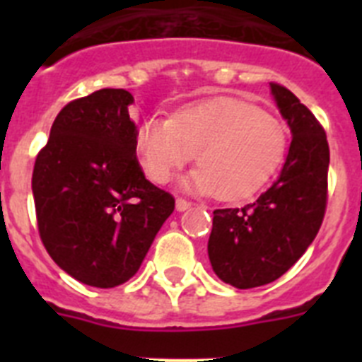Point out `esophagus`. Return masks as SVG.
Segmentation results:
<instances>
[{
    "mask_svg": "<svg viewBox=\"0 0 362 362\" xmlns=\"http://www.w3.org/2000/svg\"><path fill=\"white\" fill-rule=\"evenodd\" d=\"M188 209H190V201L183 199V197H177V199H175V210H177V212H185V210Z\"/></svg>",
    "mask_w": 362,
    "mask_h": 362,
    "instance_id": "1",
    "label": "esophagus"
}]
</instances>
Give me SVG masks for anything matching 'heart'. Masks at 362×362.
Instances as JSON below:
<instances>
[{
    "instance_id": "1",
    "label": "heart",
    "mask_w": 362,
    "mask_h": 362,
    "mask_svg": "<svg viewBox=\"0 0 362 362\" xmlns=\"http://www.w3.org/2000/svg\"><path fill=\"white\" fill-rule=\"evenodd\" d=\"M137 156L146 175L166 183L194 153L197 165L183 187L223 201L250 197L283 163L288 134L268 112L241 99L216 98L188 105L168 117L137 124Z\"/></svg>"
}]
</instances>
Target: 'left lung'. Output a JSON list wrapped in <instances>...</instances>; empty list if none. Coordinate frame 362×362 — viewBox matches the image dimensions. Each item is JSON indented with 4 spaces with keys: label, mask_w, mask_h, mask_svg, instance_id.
Masks as SVG:
<instances>
[{
    "label": "left lung",
    "mask_w": 362,
    "mask_h": 362,
    "mask_svg": "<svg viewBox=\"0 0 362 362\" xmlns=\"http://www.w3.org/2000/svg\"><path fill=\"white\" fill-rule=\"evenodd\" d=\"M292 132L279 177L243 209L214 210L209 257L223 283L239 290L279 279L306 252L326 210L330 148L312 112L284 86L270 83Z\"/></svg>",
    "instance_id": "obj_1"
}]
</instances>
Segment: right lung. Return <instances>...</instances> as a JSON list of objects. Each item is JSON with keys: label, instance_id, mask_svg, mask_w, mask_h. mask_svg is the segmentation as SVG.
I'll use <instances>...</instances> for the list:
<instances>
[{"label": "right lung", "instance_id": "add662e5", "mask_svg": "<svg viewBox=\"0 0 362 362\" xmlns=\"http://www.w3.org/2000/svg\"><path fill=\"white\" fill-rule=\"evenodd\" d=\"M132 103L123 88L70 101L32 174L45 248L70 277L95 288L119 286L139 270L175 206L137 161Z\"/></svg>", "mask_w": 362, "mask_h": 362}]
</instances>
